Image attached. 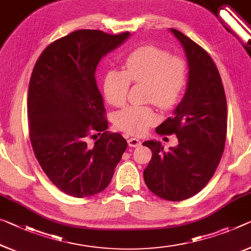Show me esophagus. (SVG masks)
I'll use <instances>...</instances> for the list:
<instances>
[{
  "instance_id": "34e87169",
  "label": "esophagus",
  "mask_w": 251,
  "mask_h": 251,
  "mask_svg": "<svg viewBox=\"0 0 251 251\" xmlns=\"http://www.w3.org/2000/svg\"><path fill=\"white\" fill-rule=\"evenodd\" d=\"M128 145L130 146V147H139V146L141 145V141L137 138H129Z\"/></svg>"
}]
</instances>
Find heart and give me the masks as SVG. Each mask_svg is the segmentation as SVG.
<instances>
[{"instance_id": "obj_1", "label": "heart", "mask_w": 251, "mask_h": 251, "mask_svg": "<svg viewBox=\"0 0 251 251\" xmlns=\"http://www.w3.org/2000/svg\"><path fill=\"white\" fill-rule=\"evenodd\" d=\"M188 64L180 56L156 46H144L123 60V71H110L103 82V93L111 105L121 107L128 98L130 84H146L145 100L164 111L178 105L188 83ZM150 105H130L118 112L114 125L131 136H141L157 122Z\"/></svg>"}]
</instances>
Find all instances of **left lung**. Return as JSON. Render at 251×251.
Wrapping results in <instances>:
<instances>
[{
    "label": "left lung",
    "mask_w": 251,
    "mask_h": 251,
    "mask_svg": "<svg viewBox=\"0 0 251 251\" xmlns=\"http://www.w3.org/2000/svg\"><path fill=\"white\" fill-rule=\"evenodd\" d=\"M172 32L186 52L190 75L182 102L156 132L176 134L178 145L165 151L159 141H145L152 156L144 179L153 194L174 202L198 194L214 175L225 150L228 112L213 59L178 30L172 29Z\"/></svg>",
    "instance_id": "obj_1"
}]
</instances>
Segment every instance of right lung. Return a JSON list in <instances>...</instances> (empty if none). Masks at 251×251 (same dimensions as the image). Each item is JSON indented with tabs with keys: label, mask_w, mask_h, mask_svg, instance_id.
<instances>
[{
	"label": "right lung",
	"mask_w": 251,
	"mask_h": 251,
	"mask_svg": "<svg viewBox=\"0 0 251 251\" xmlns=\"http://www.w3.org/2000/svg\"><path fill=\"white\" fill-rule=\"evenodd\" d=\"M129 32L76 30L51 42L29 83V136L38 163L56 187L87 198L107 187L128 142L107 129L95 69ZM94 137L93 146L87 144Z\"/></svg>",
	"instance_id": "obj_1"
}]
</instances>
